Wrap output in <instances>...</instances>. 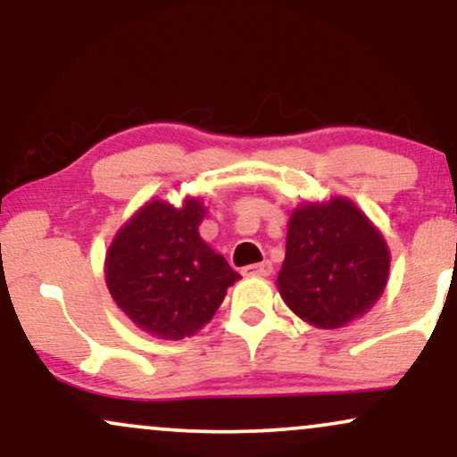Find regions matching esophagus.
I'll return each mask as SVG.
<instances>
[{"instance_id":"obj_1","label":"esophagus","mask_w":457,"mask_h":457,"mask_svg":"<svg viewBox=\"0 0 457 457\" xmlns=\"http://www.w3.org/2000/svg\"><path fill=\"white\" fill-rule=\"evenodd\" d=\"M270 272H272V264L269 260L260 262V264H253V266H245L243 269V275L246 277H269Z\"/></svg>"}]
</instances>
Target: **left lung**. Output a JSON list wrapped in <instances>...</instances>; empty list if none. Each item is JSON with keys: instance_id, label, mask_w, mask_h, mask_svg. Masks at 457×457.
Returning <instances> with one entry per match:
<instances>
[{"instance_id": "left-lung-1", "label": "left lung", "mask_w": 457, "mask_h": 457, "mask_svg": "<svg viewBox=\"0 0 457 457\" xmlns=\"http://www.w3.org/2000/svg\"><path fill=\"white\" fill-rule=\"evenodd\" d=\"M385 236L353 199L298 204L287 221L277 290L298 318L335 330L365 316L389 281Z\"/></svg>"}]
</instances>
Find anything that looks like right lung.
Masks as SVG:
<instances>
[{
    "label": "right lung",
    "mask_w": 457,
    "mask_h": 457,
    "mask_svg": "<svg viewBox=\"0 0 457 457\" xmlns=\"http://www.w3.org/2000/svg\"><path fill=\"white\" fill-rule=\"evenodd\" d=\"M208 208L150 199L113 236L104 283L135 327L159 339H185L211 322L240 275L199 236Z\"/></svg>",
    "instance_id": "add662e5"
}]
</instances>
